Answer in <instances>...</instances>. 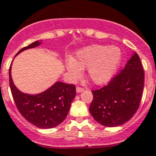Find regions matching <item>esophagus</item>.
Instances as JSON below:
<instances>
[{"label": "esophagus", "instance_id": "34e87169", "mask_svg": "<svg viewBox=\"0 0 156 156\" xmlns=\"http://www.w3.org/2000/svg\"><path fill=\"white\" fill-rule=\"evenodd\" d=\"M83 90H84V88L81 87H76V90H77V92L78 93L82 92Z\"/></svg>", "mask_w": 156, "mask_h": 156}]
</instances>
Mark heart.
Returning <instances> with one entry per match:
<instances>
[{
    "mask_svg": "<svg viewBox=\"0 0 156 156\" xmlns=\"http://www.w3.org/2000/svg\"><path fill=\"white\" fill-rule=\"evenodd\" d=\"M122 53L116 46L93 44L79 49L73 59L66 61V68L73 79L87 69V77L97 85L108 83L113 78L121 61Z\"/></svg>",
    "mask_w": 156,
    "mask_h": 156,
    "instance_id": "b5f03b06",
    "label": "heart"
}]
</instances>
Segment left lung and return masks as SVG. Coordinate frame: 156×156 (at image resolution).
<instances>
[{"instance_id": "left-lung-1", "label": "left lung", "mask_w": 156, "mask_h": 156, "mask_svg": "<svg viewBox=\"0 0 156 156\" xmlns=\"http://www.w3.org/2000/svg\"><path fill=\"white\" fill-rule=\"evenodd\" d=\"M144 87V70L134 53L120 73L104 87L93 90L90 112L107 127L121 126L129 121L140 105Z\"/></svg>"}]
</instances>
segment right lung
<instances>
[{
	"label": "right lung",
	"mask_w": 156,
	"mask_h": 156,
	"mask_svg": "<svg viewBox=\"0 0 156 156\" xmlns=\"http://www.w3.org/2000/svg\"><path fill=\"white\" fill-rule=\"evenodd\" d=\"M40 44V41H35L22 48L16 56L24 50L37 47ZM9 74L13 100L19 112L27 121L38 128L50 129L60 125L66 118L76 95V87L73 84L57 82L44 92L28 95L21 92L13 84L11 66Z\"/></svg>",
	"instance_id": "right-lung-1"
}]
</instances>
